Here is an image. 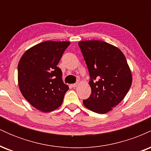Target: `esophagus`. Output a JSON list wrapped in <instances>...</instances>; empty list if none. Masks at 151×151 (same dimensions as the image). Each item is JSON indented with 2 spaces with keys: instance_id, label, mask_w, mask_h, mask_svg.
<instances>
[{
  "instance_id": "obj_1",
  "label": "esophagus",
  "mask_w": 151,
  "mask_h": 151,
  "mask_svg": "<svg viewBox=\"0 0 151 151\" xmlns=\"http://www.w3.org/2000/svg\"><path fill=\"white\" fill-rule=\"evenodd\" d=\"M79 84H80V82H79V81H77V82L75 83V84H72V87H77V86H79Z\"/></svg>"
}]
</instances>
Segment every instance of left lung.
I'll list each match as a JSON object with an SVG mask.
<instances>
[{
  "label": "left lung",
  "instance_id": "left-lung-1",
  "mask_svg": "<svg viewBox=\"0 0 151 151\" xmlns=\"http://www.w3.org/2000/svg\"><path fill=\"white\" fill-rule=\"evenodd\" d=\"M88 67L91 94L83 104L98 114H106L119 104L132 84L126 59L119 48L100 40L78 43Z\"/></svg>",
  "mask_w": 151,
  "mask_h": 151
}]
</instances>
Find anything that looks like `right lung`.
<instances>
[{
    "label": "right lung",
    "mask_w": 151,
    "mask_h": 151,
    "mask_svg": "<svg viewBox=\"0 0 151 151\" xmlns=\"http://www.w3.org/2000/svg\"><path fill=\"white\" fill-rule=\"evenodd\" d=\"M70 44L67 41L39 43L27 50L19 61L20 91L32 106L41 111L50 112L59 108L69 89L57 65Z\"/></svg>",
    "instance_id": "obj_1"
}]
</instances>
